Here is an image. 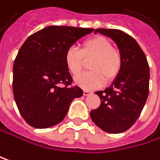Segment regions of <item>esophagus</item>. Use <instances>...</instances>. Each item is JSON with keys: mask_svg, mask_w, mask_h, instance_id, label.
<instances>
[{"mask_svg": "<svg viewBox=\"0 0 160 160\" xmlns=\"http://www.w3.org/2000/svg\"><path fill=\"white\" fill-rule=\"evenodd\" d=\"M90 95H92V92L87 91V90H84V91H83V96L87 97V96H90Z\"/></svg>", "mask_w": 160, "mask_h": 160, "instance_id": "esophagus-1", "label": "esophagus"}]
</instances>
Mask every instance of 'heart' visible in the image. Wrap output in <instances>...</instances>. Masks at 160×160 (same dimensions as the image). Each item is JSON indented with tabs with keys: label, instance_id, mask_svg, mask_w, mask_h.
Segmentation results:
<instances>
[{
	"label": "heart",
	"instance_id": "heart-1",
	"mask_svg": "<svg viewBox=\"0 0 160 160\" xmlns=\"http://www.w3.org/2000/svg\"><path fill=\"white\" fill-rule=\"evenodd\" d=\"M90 72L82 73L75 78V83L83 89H98L105 81L110 82L118 76L122 67L120 52L113 48L112 42L101 35L85 40L81 50L75 47L67 48L64 54V62L67 70L73 76L78 75L89 61Z\"/></svg>",
	"mask_w": 160,
	"mask_h": 160
}]
</instances>
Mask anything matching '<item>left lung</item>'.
I'll return each instance as SVG.
<instances>
[{
	"label": "left lung",
	"instance_id": "obj_1",
	"mask_svg": "<svg viewBox=\"0 0 160 160\" xmlns=\"http://www.w3.org/2000/svg\"><path fill=\"white\" fill-rule=\"evenodd\" d=\"M110 37L122 57V67L111 86L96 92L101 104L90 112L93 122L108 133H121L139 118L149 93L150 70L137 41L120 30L97 29L95 33Z\"/></svg>",
	"mask_w": 160,
	"mask_h": 160
}]
</instances>
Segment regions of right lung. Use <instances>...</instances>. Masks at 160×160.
<instances>
[{"mask_svg":"<svg viewBox=\"0 0 160 160\" xmlns=\"http://www.w3.org/2000/svg\"><path fill=\"white\" fill-rule=\"evenodd\" d=\"M95 29L48 26L30 35L13 66V93L18 109L32 128H48L63 120L73 99L83 91L71 86L64 54ZM64 86H62V84Z\"/></svg>","mask_w":160,"mask_h":160,"instance_id":"1","label":"right lung"}]
</instances>
